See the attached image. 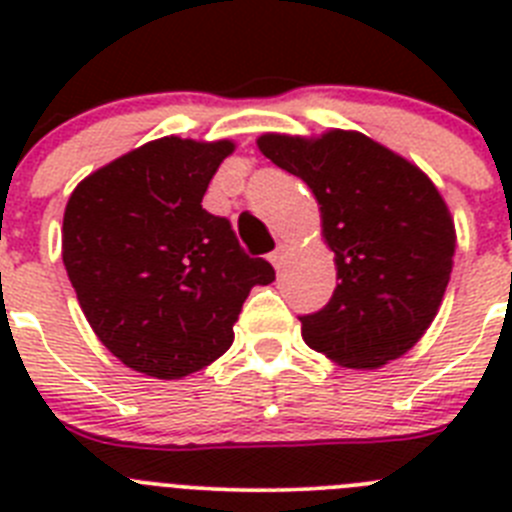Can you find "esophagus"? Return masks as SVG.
I'll use <instances>...</instances> for the list:
<instances>
[{
	"mask_svg": "<svg viewBox=\"0 0 512 512\" xmlns=\"http://www.w3.org/2000/svg\"><path fill=\"white\" fill-rule=\"evenodd\" d=\"M284 259H287V246H284V243H279V246L269 253V261L274 264V269H282Z\"/></svg>",
	"mask_w": 512,
	"mask_h": 512,
	"instance_id": "34e87169",
	"label": "esophagus"
}]
</instances>
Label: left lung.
<instances>
[{"mask_svg": "<svg viewBox=\"0 0 512 512\" xmlns=\"http://www.w3.org/2000/svg\"><path fill=\"white\" fill-rule=\"evenodd\" d=\"M259 148L312 189L336 253L333 297L300 315L307 346L348 369L408 354L436 318L456 251L454 220L431 179L354 130L266 133Z\"/></svg>", "mask_w": 512, "mask_h": 512, "instance_id": "left-lung-1", "label": "left lung"}]
</instances>
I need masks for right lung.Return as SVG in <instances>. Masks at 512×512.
I'll list each match as a JSON object with an SVG mask.
<instances>
[{"instance_id":"obj_1","label":"right lung","mask_w":512,"mask_h":512,"mask_svg":"<svg viewBox=\"0 0 512 512\" xmlns=\"http://www.w3.org/2000/svg\"><path fill=\"white\" fill-rule=\"evenodd\" d=\"M230 140L158 138L89 174L63 212V266L125 366L182 379L223 356L248 292L274 282L230 220L202 207Z\"/></svg>"}]
</instances>
